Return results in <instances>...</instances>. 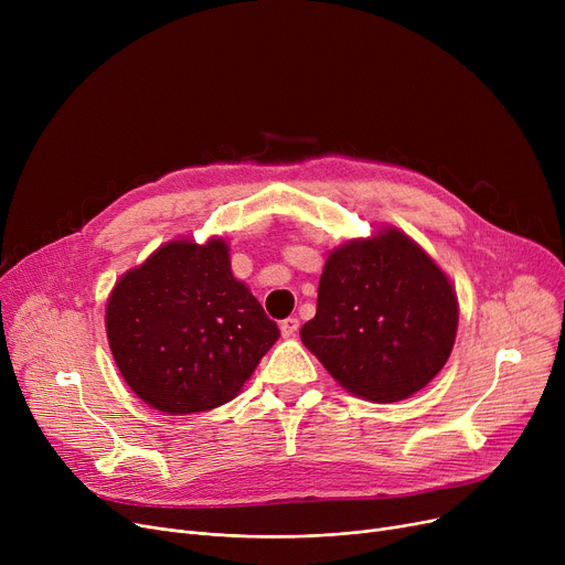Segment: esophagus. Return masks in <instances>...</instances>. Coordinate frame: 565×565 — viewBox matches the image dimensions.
Here are the masks:
<instances>
[{"label": "esophagus", "instance_id": "obj_1", "mask_svg": "<svg viewBox=\"0 0 565 565\" xmlns=\"http://www.w3.org/2000/svg\"><path fill=\"white\" fill-rule=\"evenodd\" d=\"M298 328H300V320H298V318H286V320L279 322V330H281V337H284V339L295 337V332H298Z\"/></svg>", "mask_w": 565, "mask_h": 565}]
</instances>
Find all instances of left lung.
<instances>
[{"mask_svg": "<svg viewBox=\"0 0 565 565\" xmlns=\"http://www.w3.org/2000/svg\"><path fill=\"white\" fill-rule=\"evenodd\" d=\"M456 332L447 273L401 228L384 226L330 252L300 337L345 392L396 403L441 371Z\"/></svg>", "mask_w": 565, "mask_h": 565, "instance_id": "1", "label": "left lung"}]
</instances>
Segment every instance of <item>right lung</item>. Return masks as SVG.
Returning <instances> with one entry per match:
<instances>
[{
  "mask_svg": "<svg viewBox=\"0 0 565 565\" xmlns=\"http://www.w3.org/2000/svg\"><path fill=\"white\" fill-rule=\"evenodd\" d=\"M107 341L128 387L164 414L233 401L279 339L231 273L224 237H175L121 275L105 309Z\"/></svg>",
  "mask_w": 565,
  "mask_h": 565,
  "instance_id": "1",
  "label": "right lung"
}]
</instances>
